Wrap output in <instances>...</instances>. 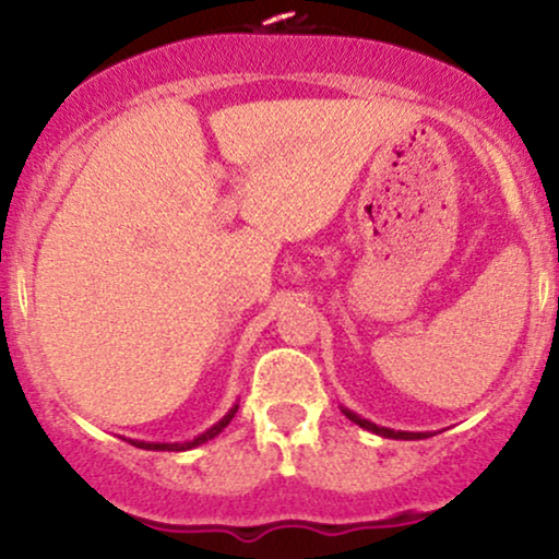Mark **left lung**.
I'll list each match as a JSON object with an SVG mask.
<instances>
[{
    "label": "left lung",
    "instance_id": "1",
    "mask_svg": "<svg viewBox=\"0 0 559 559\" xmlns=\"http://www.w3.org/2000/svg\"><path fill=\"white\" fill-rule=\"evenodd\" d=\"M342 413L349 418L352 423H357V426L365 428V431L376 433V436H383V439H400V441H418V439H428V436H433L431 431H394V428H386V426H376V423H370L368 418H362V415H357L355 409L349 407H342Z\"/></svg>",
    "mask_w": 559,
    "mask_h": 559
}]
</instances>
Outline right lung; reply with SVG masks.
Segmentation results:
<instances>
[{
  "mask_svg": "<svg viewBox=\"0 0 559 559\" xmlns=\"http://www.w3.org/2000/svg\"><path fill=\"white\" fill-rule=\"evenodd\" d=\"M236 409H239V402H234V407H230L228 413L215 423V426H210L207 431L194 436V439H189V441H173V444H170V441H139V439H123V441H128V444H133V447H139V449H150V452H186V449L202 447L204 441L215 439V436L228 426L230 418H234Z\"/></svg>",
  "mask_w": 559,
  "mask_h": 559,
  "instance_id": "obj_1",
  "label": "right lung"
}]
</instances>
